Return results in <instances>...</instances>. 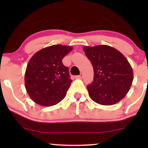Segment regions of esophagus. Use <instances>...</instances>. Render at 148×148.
<instances>
[{"mask_svg":"<svg viewBox=\"0 0 148 148\" xmlns=\"http://www.w3.org/2000/svg\"><path fill=\"white\" fill-rule=\"evenodd\" d=\"M83 76H84V74H83L82 73H81V74H80V75H79V76H76V79H82Z\"/></svg>","mask_w":148,"mask_h":148,"instance_id":"esophagus-1","label":"esophagus"}]
</instances>
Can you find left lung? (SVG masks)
Returning a JSON list of instances; mask_svg holds the SVG:
<instances>
[{
	"instance_id": "1",
	"label": "left lung",
	"mask_w": 148,
	"mask_h": 148,
	"mask_svg": "<svg viewBox=\"0 0 148 148\" xmlns=\"http://www.w3.org/2000/svg\"><path fill=\"white\" fill-rule=\"evenodd\" d=\"M94 69V80L87 86L90 97L96 103L110 106L119 102L130 90L134 74L125 56L108 45L84 47Z\"/></svg>"
}]
</instances>
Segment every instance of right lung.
<instances>
[{"label": "right lung", "mask_w": 148, "mask_h": 148, "mask_svg": "<svg viewBox=\"0 0 148 148\" xmlns=\"http://www.w3.org/2000/svg\"><path fill=\"white\" fill-rule=\"evenodd\" d=\"M72 49L71 46L52 45L36 52L30 59L25 87L34 102L51 106L64 99L72 81L62 60Z\"/></svg>", "instance_id": "right-lung-1"}]
</instances>
